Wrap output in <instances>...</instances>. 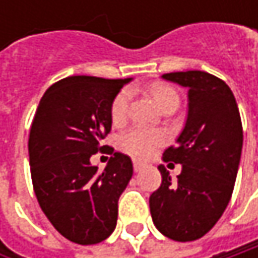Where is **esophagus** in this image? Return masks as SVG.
<instances>
[{
  "mask_svg": "<svg viewBox=\"0 0 258 258\" xmlns=\"http://www.w3.org/2000/svg\"><path fill=\"white\" fill-rule=\"evenodd\" d=\"M133 167H134V172H140L145 167V163L140 160H133Z\"/></svg>",
  "mask_w": 258,
  "mask_h": 258,
  "instance_id": "esophagus-1",
  "label": "esophagus"
}]
</instances>
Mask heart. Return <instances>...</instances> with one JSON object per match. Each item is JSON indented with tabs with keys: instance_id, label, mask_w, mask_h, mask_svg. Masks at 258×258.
Returning a JSON list of instances; mask_svg holds the SVG:
<instances>
[{
	"instance_id": "1",
	"label": "heart",
	"mask_w": 258,
	"mask_h": 258,
	"mask_svg": "<svg viewBox=\"0 0 258 258\" xmlns=\"http://www.w3.org/2000/svg\"><path fill=\"white\" fill-rule=\"evenodd\" d=\"M148 92L157 103V106L161 110H166L169 107L179 106V95L178 92L161 82L152 83L148 86ZM130 104V91L122 89L116 94V97L112 101L110 106V118L113 124H122L127 118ZM167 142V134L163 130L145 128V127H133L127 130L119 137V148L127 152L131 157L136 158H149L157 152L158 148H161Z\"/></svg>"
}]
</instances>
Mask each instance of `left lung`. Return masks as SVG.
I'll use <instances>...</instances> for the list:
<instances>
[{
	"mask_svg": "<svg viewBox=\"0 0 258 258\" xmlns=\"http://www.w3.org/2000/svg\"><path fill=\"white\" fill-rule=\"evenodd\" d=\"M188 89V115L166 163L182 164L176 180L161 164V185L149 197L155 227L178 242L200 239L226 211L239 169L243 133L232 89L206 72L161 76Z\"/></svg>",
	"mask_w": 258,
	"mask_h": 258,
	"instance_id": "8db88e82",
	"label": "left lung"
}]
</instances>
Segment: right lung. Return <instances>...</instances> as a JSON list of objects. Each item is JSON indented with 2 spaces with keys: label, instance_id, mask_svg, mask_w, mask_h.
Wrapping results in <instances>:
<instances>
[{
  "label": "right lung",
  "instance_id": "add662e5",
  "mask_svg": "<svg viewBox=\"0 0 258 258\" xmlns=\"http://www.w3.org/2000/svg\"><path fill=\"white\" fill-rule=\"evenodd\" d=\"M131 79L72 76L53 83L32 119L28 151L34 192L52 226L69 240L92 245L116 227L118 200L133 176L128 155L115 152L103 172L91 157L113 149L110 106Z\"/></svg>",
  "mask_w": 258,
  "mask_h": 258
}]
</instances>
